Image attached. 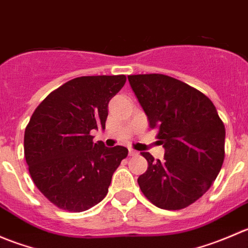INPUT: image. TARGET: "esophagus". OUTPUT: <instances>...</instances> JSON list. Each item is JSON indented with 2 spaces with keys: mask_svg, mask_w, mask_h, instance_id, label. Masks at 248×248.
Returning a JSON list of instances; mask_svg holds the SVG:
<instances>
[{
  "mask_svg": "<svg viewBox=\"0 0 248 248\" xmlns=\"http://www.w3.org/2000/svg\"><path fill=\"white\" fill-rule=\"evenodd\" d=\"M128 154H129V156H137V155H138V152H137L136 150H133V149H129Z\"/></svg>",
  "mask_w": 248,
  "mask_h": 248,
  "instance_id": "esophagus-1",
  "label": "esophagus"
}]
</instances>
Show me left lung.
Wrapping results in <instances>:
<instances>
[{
	"mask_svg": "<svg viewBox=\"0 0 248 248\" xmlns=\"http://www.w3.org/2000/svg\"><path fill=\"white\" fill-rule=\"evenodd\" d=\"M151 128H158L164 159L149 152L147 170L138 179L157 207L181 210L211 187L224 161L226 128L214 103L194 87L164 74L128 76Z\"/></svg>",
	"mask_w": 248,
	"mask_h": 248,
	"instance_id": "obj_1",
	"label": "left lung"
}]
</instances>
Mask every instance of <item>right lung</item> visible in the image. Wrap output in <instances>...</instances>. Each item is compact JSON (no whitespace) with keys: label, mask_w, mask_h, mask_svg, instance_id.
I'll return each mask as SVG.
<instances>
[{"label":"right lung","mask_w":248,"mask_h":248,"mask_svg":"<svg viewBox=\"0 0 248 248\" xmlns=\"http://www.w3.org/2000/svg\"><path fill=\"white\" fill-rule=\"evenodd\" d=\"M126 76L72 79L37 107L25 129L24 152L37 188L62 210L81 212L104 199L128 150L93 142L92 129L106 128L109 101Z\"/></svg>","instance_id":"right-lung-1"}]
</instances>
